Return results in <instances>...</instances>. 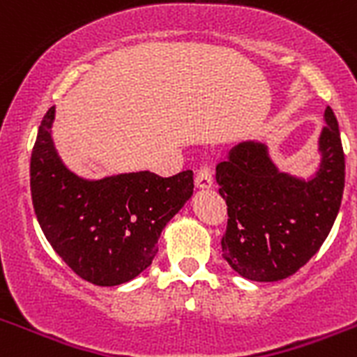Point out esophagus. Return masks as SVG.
I'll return each instance as SVG.
<instances>
[{
  "mask_svg": "<svg viewBox=\"0 0 357 357\" xmlns=\"http://www.w3.org/2000/svg\"><path fill=\"white\" fill-rule=\"evenodd\" d=\"M195 184L200 189L213 188V172H211V166H207V164L200 166V169L197 173V178H195Z\"/></svg>",
  "mask_w": 357,
  "mask_h": 357,
  "instance_id": "1",
  "label": "esophagus"
}]
</instances>
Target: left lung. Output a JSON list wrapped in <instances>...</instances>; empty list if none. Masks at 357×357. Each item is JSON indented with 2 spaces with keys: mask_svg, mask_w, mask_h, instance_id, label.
<instances>
[{
  "mask_svg": "<svg viewBox=\"0 0 357 357\" xmlns=\"http://www.w3.org/2000/svg\"><path fill=\"white\" fill-rule=\"evenodd\" d=\"M324 118L320 166L309 181L279 172L257 141L236 144L216 166L229 214L222 255L245 279L275 282L293 275L333 229L345 188V155L331 107Z\"/></svg>",
  "mask_w": 357,
  "mask_h": 357,
  "instance_id": "obj_1",
  "label": "left lung"
}]
</instances>
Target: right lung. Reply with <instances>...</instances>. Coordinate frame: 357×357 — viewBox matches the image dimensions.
Returning <instances> with one entry per match:
<instances>
[{
  "mask_svg": "<svg viewBox=\"0 0 357 357\" xmlns=\"http://www.w3.org/2000/svg\"><path fill=\"white\" fill-rule=\"evenodd\" d=\"M55 107L30 160L31 202L44 236L73 272L96 286L135 279L159 252L166 223L193 195V172L121 173L87 181L69 172L52 139Z\"/></svg>",
  "mask_w": 357,
  "mask_h": 357,
  "instance_id": "obj_1",
  "label": "right lung"
}]
</instances>
